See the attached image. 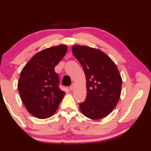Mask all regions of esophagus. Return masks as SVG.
Wrapping results in <instances>:
<instances>
[{
    "label": "esophagus",
    "mask_w": 151,
    "mask_h": 151,
    "mask_svg": "<svg viewBox=\"0 0 151 151\" xmlns=\"http://www.w3.org/2000/svg\"><path fill=\"white\" fill-rule=\"evenodd\" d=\"M75 88H76L75 84H72L70 86V87H69L70 90H71V91H73V90H74V89H75Z\"/></svg>",
    "instance_id": "1"
}]
</instances>
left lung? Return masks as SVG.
Wrapping results in <instances>:
<instances>
[{"label": "left lung", "mask_w": 151, "mask_h": 151, "mask_svg": "<svg viewBox=\"0 0 151 151\" xmlns=\"http://www.w3.org/2000/svg\"><path fill=\"white\" fill-rule=\"evenodd\" d=\"M72 52L86 78V100L80 104L84 116L100 119L112 112L120 98L122 78L115 64L99 49L75 45Z\"/></svg>", "instance_id": "left-lung-1"}]
</instances>
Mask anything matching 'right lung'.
<instances>
[{
	"label": "right lung",
	"instance_id": "add662e5",
	"mask_svg": "<svg viewBox=\"0 0 151 151\" xmlns=\"http://www.w3.org/2000/svg\"><path fill=\"white\" fill-rule=\"evenodd\" d=\"M67 51L65 45L43 49L21 71L18 83L20 98L29 113L37 118L52 116L65 96L59 88V77L54 68Z\"/></svg>",
	"mask_w": 151,
	"mask_h": 151
}]
</instances>
